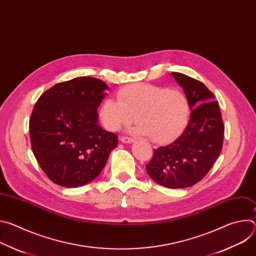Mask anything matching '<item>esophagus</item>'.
<instances>
[{
    "instance_id": "1",
    "label": "esophagus",
    "mask_w": 256,
    "mask_h": 256,
    "mask_svg": "<svg viewBox=\"0 0 256 256\" xmlns=\"http://www.w3.org/2000/svg\"><path fill=\"white\" fill-rule=\"evenodd\" d=\"M120 140H122V142H124V144H130V142H134V138H130V136H122V138H120Z\"/></svg>"
}]
</instances>
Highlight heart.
Returning <instances> with one entry per match:
<instances>
[{
	"instance_id": "obj_1",
	"label": "heart",
	"mask_w": 256,
	"mask_h": 256,
	"mask_svg": "<svg viewBox=\"0 0 256 256\" xmlns=\"http://www.w3.org/2000/svg\"><path fill=\"white\" fill-rule=\"evenodd\" d=\"M118 99L107 98L100 108L103 126L112 132L132 124L136 116L134 134L164 142L177 136L190 118L188 97L176 89L136 84L120 90Z\"/></svg>"
}]
</instances>
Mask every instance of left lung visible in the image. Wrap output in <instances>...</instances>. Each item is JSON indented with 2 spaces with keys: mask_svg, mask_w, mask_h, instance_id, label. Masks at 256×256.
Returning <instances> with one entry per match:
<instances>
[{
  "mask_svg": "<svg viewBox=\"0 0 256 256\" xmlns=\"http://www.w3.org/2000/svg\"><path fill=\"white\" fill-rule=\"evenodd\" d=\"M171 75L188 97L190 122L173 142L154 150L146 168L158 184L184 188L200 181L220 156L225 128L218 103L206 85L181 72Z\"/></svg>",
  "mask_w": 256,
  "mask_h": 256,
  "instance_id": "left-lung-1",
  "label": "left lung"
}]
</instances>
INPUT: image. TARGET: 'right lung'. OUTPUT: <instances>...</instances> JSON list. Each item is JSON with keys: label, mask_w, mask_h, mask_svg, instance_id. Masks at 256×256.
<instances>
[{"label": "right lung", "mask_w": 256, "mask_h": 256, "mask_svg": "<svg viewBox=\"0 0 256 256\" xmlns=\"http://www.w3.org/2000/svg\"><path fill=\"white\" fill-rule=\"evenodd\" d=\"M108 89L100 79L80 77L54 85L36 102L29 120L31 148L56 184H87L118 146V136L98 124L97 108Z\"/></svg>", "instance_id": "1"}]
</instances>
